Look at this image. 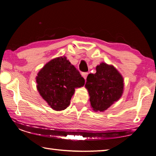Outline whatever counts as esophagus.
Segmentation results:
<instances>
[{"instance_id":"esophagus-1","label":"esophagus","mask_w":156,"mask_h":156,"mask_svg":"<svg viewBox=\"0 0 156 156\" xmlns=\"http://www.w3.org/2000/svg\"><path fill=\"white\" fill-rule=\"evenodd\" d=\"M82 76H83V77L84 78V80H86V78H87V76H88V73L87 72L82 73Z\"/></svg>"}]
</instances>
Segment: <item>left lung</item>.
<instances>
[{"label":"left lung","mask_w":156,"mask_h":156,"mask_svg":"<svg viewBox=\"0 0 156 156\" xmlns=\"http://www.w3.org/2000/svg\"><path fill=\"white\" fill-rule=\"evenodd\" d=\"M96 73H89L85 84L91 107L94 112H105L119 100L124 91V79L112 65L101 62Z\"/></svg>","instance_id":"obj_1"}]
</instances>
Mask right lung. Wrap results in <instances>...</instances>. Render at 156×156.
I'll list each match as a JSON object with an SVG mask.
<instances>
[{"mask_svg":"<svg viewBox=\"0 0 156 156\" xmlns=\"http://www.w3.org/2000/svg\"><path fill=\"white\" fill-rule=\"evenodd\" d=\"M36 79L41 96L56 111L65 109L70 104L75 89L84 84L80 72L65 56L56 58L46 63Z\"/></svg>","mask_w":156,"mask_h":156,"instance_id":"obj_1","label":"right lung"}]
</instances>
